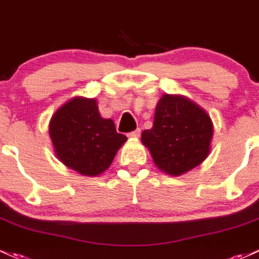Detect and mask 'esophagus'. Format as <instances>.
I'll use <instances>...</instances> for the list:
<instances>
[{"label": "esophagus", "mask_w": 259, "mask_h": 259, "mask_svg": "<svg viewBox=\"0 0 259 259\" xmlns=\"http://www.w3.org/2000/svg\"><path fill=\"white\" fill-rule=\"evenodd\" d=\"M140 134H141V130H140V127H138V129H135L134 132H132V133H129V135L130 138H139V136H140Z\"/></svg>", "instance_id": "1"}]
</instances>
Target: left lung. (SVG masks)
<instances>
[{
	"instance_id": "obj_1",
	"label": "left lung",
	"mask_w": 259,
	"mask_h": 259,
	"mask_svg": "<svg viewBox=\"0 0 259 259\" xmlns=\"http://www.w3.org/2000/svg\"><path fill=\"white\" fill-rule=\"evenodd\" d=\"M212 133L211 119L200 107L181 96L163 95L153 126L144 130L141 141L158 168L181 176L205 160Z\"/></svg>"
}]
</instances>
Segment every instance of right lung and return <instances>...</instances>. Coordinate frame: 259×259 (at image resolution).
Masks as SVG:
<instances>
[{"label":"right lung","mask_w":259,"mask_h":259,"mask_svg":"<svg viewBox=\"0 0 259 259\" xmlns=\"http://www.w3.org/2000/svg\"><path fill=\"white\" fill-rule=\"evenodd\" d=\"M49 134L58 158L83 176H97L126 141L112 119L99 114L96 99L73 98L53 115Z\"/></svg>","instance_id":"1"}]
</instances>
